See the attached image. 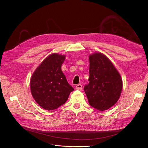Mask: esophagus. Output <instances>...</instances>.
Masks as SVG:
<instances>
[{
    "label": "esophagus",
    "instance_id": "esophagus-1",
    "mask_svg": "<svg viewBox=\"0 0 148 148\" xmlns=\"http://www.w3.org/2000/svg\"><path fill=\"white\" fill-rule=\"evenodd\" d=\"M75 88H76V90H81L82 88V85H81V84H78V85L76 86Z\"/></svg>",
    "mask_w": 148,
    "mask_h": 148
}]
</instances>
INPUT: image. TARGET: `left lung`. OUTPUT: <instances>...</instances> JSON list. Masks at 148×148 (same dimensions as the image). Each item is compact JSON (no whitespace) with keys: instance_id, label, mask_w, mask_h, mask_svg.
Returning <instances> with one entry per match:
<instances>
[{"instance_id":"left-lung-1","label":"left lung","mask_w":148,"mask_h":148,"mask_svg":"<svg viewBox=\"0 0 148 148\" xmlns=\"http://www.w3.org/2000/svg\"><path fill=\"white\" fill-rule=\"evenodd\" d=\"M89 84L84 91L90 105L95 109L107 110L118 101L122 90V80L111 60L102 53L89 56Z\"/></svg>"}]
</instances>
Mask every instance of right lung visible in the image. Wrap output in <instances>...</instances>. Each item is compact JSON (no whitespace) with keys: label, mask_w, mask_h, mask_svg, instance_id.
Returning a JSON list of instances; mask_svg holds the SVG:
<instances>
[{"label":"right lung","mask_w":148,"mask_h":148,"mask_svg":"<svg viewBox=\"0 0 148 148\" xmlns=\"http://www.w3.org/2000/svg\"><path fill=\"white\" fill-rule=\"evenodd\" d=\"M66 55L53 53L46 57L33 73L30 86L36 102L46 110L58 108L67 100L74 88L61 71Z\"/></svg>","instance_id":"add662e5"}]
</instances>
